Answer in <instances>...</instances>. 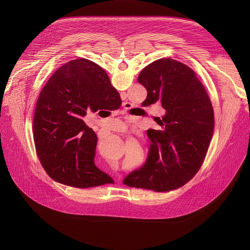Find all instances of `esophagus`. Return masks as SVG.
<instances>
[{"label": "esophagus", "instance_id": "obj_1", "mask_svg": "<svg viewBox=\"0 0 250 250\" xmlns=\"http://www.w3.org/2000/svg\"><path fill=\"white\" fill-rule=\"evenodd\" d=\"M124 106H125V109H128V108H129V106H130V104H129V103L125 102V103L124 104Z\"/></svg>", "mask_w": 250, "mask_h": 250}]
</instances>
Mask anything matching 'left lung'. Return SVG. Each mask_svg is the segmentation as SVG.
<instances>
[{"label":"left lung","mask_w":250,"mask_h":250,"mask_svg":"<svg viewBox=\"0 0 250 250\" xmlns=\"http://www.w3.org/2000/svg\"><path fill=\"white\" fill-rule=\"evenodd\" d=\"M147 97L144 106L156 102L165 110L148 129L151 140L146 160L124 183L130 187L166 192L177 189L197 174L213 132V110L205 87L187 65L171 59L155 60L137 78Z\"/></svg>","instance_id":"1"}]
</instances>
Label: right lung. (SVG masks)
I'll return each mask as SVG.
<instances>
[{
  "mask_svg": "<svg viewBox=\"0 0 250 250\" xmlns=\"http://www.w3.org/2000/svg\"><path fill=\"white\" fill-rule=\"evenodd\" d=\"M121 104L108 74L95 62L75 59L55 71L40 94L32 122L39 159L53 180L76 188L114 182L95 164L98 137L83 119Z\"/></svg>",
  "mask_w": 250,
  "mask_h": 250,
  "instance_id": "1",
  "label": "right lung"
}]
</instances>
